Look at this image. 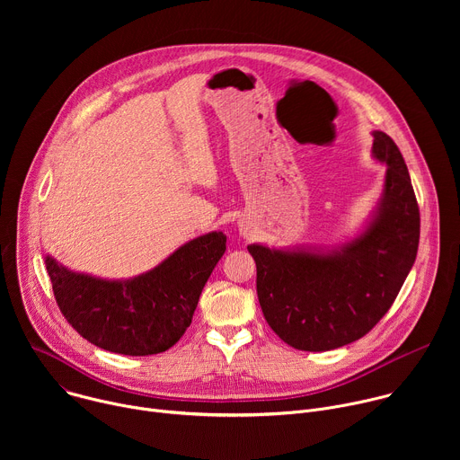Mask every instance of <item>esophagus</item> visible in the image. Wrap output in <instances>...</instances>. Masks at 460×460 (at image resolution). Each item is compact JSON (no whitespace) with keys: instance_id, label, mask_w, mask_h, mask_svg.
<instances>
[{"instance_id":"esophagus-1","label":"esophagus","mask_w":460,"mask_h":460,"mask_svg":"<svg viewBox=\"0 0 460 460\" xmlns=\"http://www.w3.org/2000/svg\"><path fill=\"white\" fill-rule=\"evenodd\" d=\"M243 234H247V233H243Z\"/></svg>"}]
</instances>
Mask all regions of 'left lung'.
Wrapping results in <instances>:
<instances>
[{"instance_id": "8db88e82", "label": "left lung", "mask_w": 460, "mask_h": 460, "mask_svg": "<svg viewBox=\"0 0 460 460\" xmlns=\"http://www.w3.org/2000/svg\"><path fill=\"white\" fill-rule=\"evenodd\" d=\"M373 156L387 165L384 190L357 238L337 249L247 245L261 313L295 349L330 351L362 339L415 264L420 213L406 162L382 130H373Z\"/></svg>"}]
</instances>
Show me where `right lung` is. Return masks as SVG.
Returning a JSON list of instances; mask_svg holds the SVG:
<instances>
[{"mask_svg":"<svg viewBox=\"0 0 460 460\" xmlns=\"http://www.w3.org/2000/svg\"><path fill=\"white\" fill-rule=\"evenodd\" d=\"M226 240L222 231L194 238L155 270L128 280L75 273L52 256L45 266L59 311L85 341L111 353L146 357L181 339L226 252Z\"/></svg>","mask_w":460,"mask_h":460,"instance_id":"1","label":"right lung"}]
</instances>
